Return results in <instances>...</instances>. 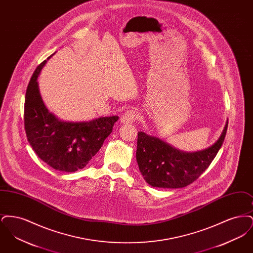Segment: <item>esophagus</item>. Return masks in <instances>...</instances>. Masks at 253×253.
Here are the masks:
<instances>
[{"label":"esophagus","instance_id":"34e87169","mask_svg":"<svg viewBox=\"0 0 253 253\" xmlns=\"http://www.w3.org/2000/svg\"><path fill=\"white\" fill-rule=\"evenodd\" d=\"M138 119V113L136 110L131 109L126 111L122 116H121V123L123 124H129L132 123L134 121H136Z\"/></svg>","mask_w":253,"mask_h":253}]
</instances>
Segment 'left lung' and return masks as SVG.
I'll list each match as a JSON object with an SVG mask.
<instances>
[{"label": "left lung", "mask_w": 253, "mask_h": 253, "mask_svg": "<svg viewBox=\"0 0 253 253\" xmlns=\"http://www.w3.org/2000/svg\"><path fill=\"white\" fill-rule=\"evenodd\" d=\"M228 120L216 141L200 151L185 152L157 136L137 133L136 161L144 180L152 187L178 189L196 180L216 157L224 142Z\"/></svg>", "instance_id": "left-lung-1"}]
</instances>
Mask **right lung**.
<instances>
[{"instance_id": "1", "label": "right lung", "mask_w": 253, "mask_h": 253, "mask_svg": "<svg viewBox=\"0 0 253 253\" xmlns=\"http://www.w3.org/2000/svg\"><path fill=\"white\" fill-rule=\"evenodd\" d=\"M53 55L37 67L27 86L24 129L29 144L42 161L55 169L73 172L84 168L99 151L119 117L75 122L61 121L51 113L41 96L38 78Z\"/></svg>"}]
</instances>
